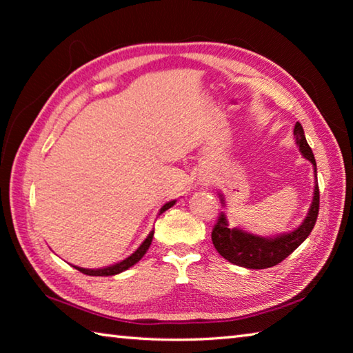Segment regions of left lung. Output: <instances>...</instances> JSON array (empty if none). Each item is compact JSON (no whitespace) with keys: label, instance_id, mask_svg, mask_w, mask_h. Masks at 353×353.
Returning <instances> with one entry per match:
<instances>
[{"label":"left lung","instance_id":"left-lung-1","mask_svg":"<svg viewBox=\"0 0 353 353\" xmlns=\"http://www.w3.org/2000/svg\"><path fill=\"white\" fill-rule=\"evenodd\" d=\"M296 143L303 157L308 159L316 166V160L312 148L308 146L305 134L301 123H296L294 126ZM316 172V168H314ZM319 213V187L316 183L313 204L310 207V212L303 223L292 230L291 234L280 235L277 238H260L255 235L246 234L240 229H229L225 214L221 212L218 214L216 223L212 230V241L214 249L219 255H223L225 260H229L234 265L249 268V270H265L279 265L286 256L294 252L301 244L307 240V236L312 234Z\"/></svg>","mask_w":353,"mask_h":353}]
</instances>
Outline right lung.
<instances>
[{
	"label": "right lung",
	"instance_id": "obj_1",
	"mask_svg": "<svg viewBox=\"0 0 353 353\" xmlns=\"http://www.w3.org/2000/svg\"><path fill=\"white\" fill-rule=\"evenodd\" d=\"M174 202L176 201H171V202H168V204H165L162 208H160V213H163L165 210H168L170 207L174 205ZM152 236H154V230L148 235L146 240L143 241L141 246L137 249L132 255L128 256L126 260L117 263V265H113V266H107V268H104V270H83V268H77V266H74V268H76L77 271H81L82 274H87V276H115V274H119V272L129 270L130 266H134L137 261L141 260V256L146 254V250L149 249V246H151Z\"/></svg>",
	"mask_w": 353,
	"mask_h": 353
}]
</instances>
